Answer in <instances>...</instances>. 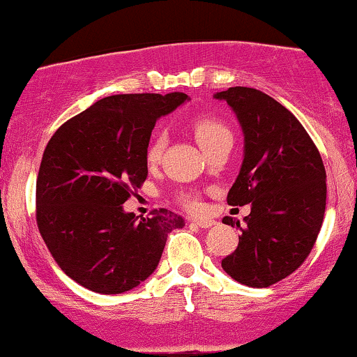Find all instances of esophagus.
<instances>
[{"mask_svg": "<svg viewBox=\"0 0 357 357\" xmlns=\"http://www.w3.org/2000/svg\"><path fill=\"white\" fill-rule=\"evenodd\" d=\"M190 222H192V225H196L197 227H211V226H214L216 225V222H214V220H192V221H190Z\"/></svg>", "mask_w": 357, "mask_h": 357, "instance_id": "34e87169", "label": "esophagus"}]
</instances>
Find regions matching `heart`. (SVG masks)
Instances as JSON below:
<instances>
[{"mask_svg": "<svg viewBox=\"0 0 357 357\" xmlns=\"http://www.w3.org/2000/svg\"><path fill=\"white\" fill-rule=\"evenodd\" d=\"M191 131L195 135L196 141L201 144V148L206 153L209 149L214 148L218 143H221L222 139H229L231 131L225 123L220 121L216 118H209V116H203V118H197L191 123ZM167 144V136L165 131H156L149 141L148 148H146V162L149 166L158 165L161 161L162 153ZM179 201L186 206L188 209H197L201 206L199 199L195 195H181Z\"/></svg>", "mask_w": 357, "mask_h": 357, "instance_id": "b5f03b06", "label": "heart"}]
</instances>
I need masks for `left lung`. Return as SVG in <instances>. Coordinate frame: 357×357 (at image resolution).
I'll return each instance as SVG.
<instances>
[{
    "label": "left lung",
    "mask_w": 357,
    "mask_h": 357,
    "mask_svg": "<svg viewBox=\"0 0 357 357\" xmlns=\"http://www.w3.org/2000/svg\"><path fill=\"white\" fill-rule=\"evenodd\" d=\"M236 113L244 160L227 204L251 203L238 248L221 261L234 281L268 287L301 266L314 246L326 209V169L303 124L281 102L255 88L234 86L214 94Z\"/></svg>",
    "instance_id": "obj_1"
}]
</instances>
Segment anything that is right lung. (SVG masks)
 Returning <instances> with one entry per match:
<instances>
[{"instance_id":"right-lung-1","label":"right lung","mask_w":357,"mask_h":357,"mask_svg":"<svg viewBox=\"0 0 357 357\" xmlns=\"http://www.w3.org/2000/svg\"><path fill=\"white\" fill-rule=\"evenodd\" d=\"M188 100L184 93L114 94L68 119L51 136L36 179V222L59 268L86 289L121 294L160 264L181 216L149 218L123 204L148 176L146 148L156 119Z\"/></svg>"}]
</instances>
